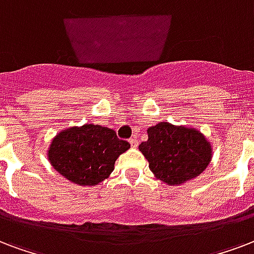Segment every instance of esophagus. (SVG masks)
<instances>
[{"instance_id":"obj_1","label":"esophagus","mask_w":254,"mask_h":254,"mask_svg":"<svg viewBox=\"0 0 254 254\" xmlns=\"http://www.w3.org/2000/svg\"><path fill=\"white\" fill-rule=\"evenodd\" d=\"M129 142H130V146H131V148H135V146L138 145V141H137V138H135V137H133V138H130V140H129Z\"/></svg>"}]
</instances>
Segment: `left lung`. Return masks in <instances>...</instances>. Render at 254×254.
I'll list each match as a JSON object with an SVG mask.
<instances>
[{"instance_id":"left-lung-1","label":"left lung","mask_w":254,"mask_h":254,"mask_svg":"<svg viewBox=\"0 0 254 254\" xmlns=\"http://www.w3.org/2000/svg\"><path fill=\"white\" fill-rule=\"evenodd\" d=\"M140 152L158 180L168 185H181L194 179L209 165L212 148L196 129L160 123L148 129V141Z\"/></svg>"}]
</instances>
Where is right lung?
<instances>
[{
    "label": "right lung",
    "instance_id": "1",
    "mask_svg": "<svg viewBox=\"0 0 254 254\" xmlns=\"http://www.w3.org/2000/svg\"><path fill=\"white\" fill-rule=\"evenodd\" d=\"M130 148L109 127L85 124L58 133L48 158L58 173L78 185L92 187L109 177L114 162Z\"/></svg>",
    "mask_w": 254,
    "mask_h": 254
}]
</instances>
